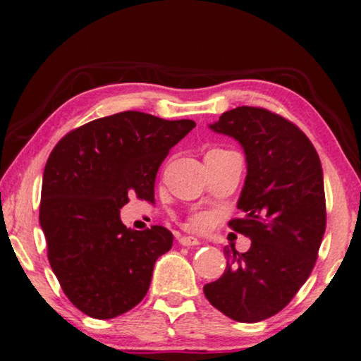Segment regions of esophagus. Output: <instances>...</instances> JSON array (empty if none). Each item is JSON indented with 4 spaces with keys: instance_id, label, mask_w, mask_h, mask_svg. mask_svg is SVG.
Here are the masks:
<instances>
[{
    "instance_id": "esophagus-1",
    "label": "esophagus",
    "mask_w": 361,
    "mask_h": 361,
    "mask_svg": "<svg viewBox=\"0 0 361 361\" xmlns=\"http://www.w3.org/2000/svg\"><path fill=\"white\" fill-rule=\"evenodd\" d=\"M179 243L182 245V246H195V245H199L200 241L195 238V236H187V235H184V236H180L179 238Z\"/></svg>"
}]
</instances>
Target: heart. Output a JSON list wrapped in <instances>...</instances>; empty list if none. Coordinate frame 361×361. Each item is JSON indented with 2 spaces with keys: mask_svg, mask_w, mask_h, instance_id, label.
<instances>
[{
  "mask_svg": "<svg viewBox=\"0 0 361 361\" xmlns=\"http://www.w3.org/2000/svg\"><path fill=\"white\" fill-rule=\"evenodd\" d=\"M205 225H207V219L200 214L192 215L189 221H187V226H190V228H204Z\"/></svg>",
  "mask_w": 361,
  "mask_h": 361,
  "instance_id": "heart-1",
  "label": "heart"
}]
</instances>
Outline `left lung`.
I'll use <instances>...</instances> for the list:
<instances>
[{
	"mask_svg": "<svg viewBox=\"0 0 361 361\" xmlns=\"http://www.w3.org/2000/svg\"><path fill=\"white\" fill-rule=\"evenodd\" d=\"M210 128L245 149L248 174L238 200L245 215L228 226L251 246L246 253L224 250L225 273L204 294L226 317L259 322L293 300L317 261L327 225L322 166L309 137L266 108H233Z\"/></svg>",
	"mask_w": 361,
	"mask_h": 361,
	"instance_id": "left-lung-1",
	"label": "left lung"
}]
</instances>
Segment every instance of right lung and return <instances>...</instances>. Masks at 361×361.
<instances>
[{"label":"right lung","instance_id":"1","mask_svg":"<svg viewBox=\"0 0 361 361\" xmlns=\"http://www.w3.org/2000/svg\"><path fill=\"white\" fill-rule=\"evenodd\" d=\"M195 123L121 111L68 131L49 156L39 224L47 258L68 300L93 319L135 307L149 289L156 259L174 236L161 225L126 228L130 195L154 204L161 162Z\"/></svg>","mask_w":361,"mask_h":361}]
</instances>
